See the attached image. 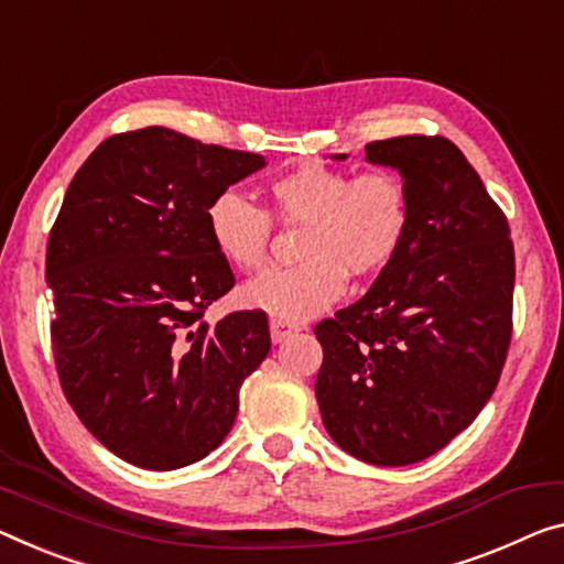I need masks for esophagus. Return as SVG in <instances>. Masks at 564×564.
Segmentation results:
<instances>
[{"instance_id":"1","label":"esophagus","mask_w":564,"mask_h":564,"mask_svg":"<svg viewBox=\"0 0 564 564\" xmlns=\"http://www.w3.org/2000/svg\"><path fill=\"white\" fill-rule=\"evenodd\" d=\"M300 330V325L288 323V319H280V317H272L270 319V333H272V343H282L288 340L290 335H294Z\"/></svg>"}]
</instances>
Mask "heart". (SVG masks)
<instances>
[{
  "mask_svg": "<svg viewBox=\"0 0 564 564\" xmlns=\"http://www.w3.org/2000/svg\"><path fill=\"white\" fill-rule=\"evenodd\" d=\"M272 212L282 224L305 227L290 270H270L245 284V305L280 319H307L345 292L348 274L383 272L401 252L411 227V196L393 171L350 176L319 163L282 173L270 184ZM206 227L219 252L241 272L270 262L272 221L237 192H221L206 209Z\"/></svg>",
  "mask_w": 564,
  "mask_h": 564,
  "instance_id": "obj_1",
  "label": "heart"
}]
</instances>
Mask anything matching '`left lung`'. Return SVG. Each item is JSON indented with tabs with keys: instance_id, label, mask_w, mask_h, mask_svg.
Here are the masks:
<instances>
[{
	"instance_id": "1",
	"label": "left lung",
	"mask_w": 564,
	"mask_h": 564,
	"mask_svg": "<svg viewBox=\"0 0 564 564\" xmlns=\"http://www.w3.org/2000/svg\"><path fill=\"white\" fill-rule=\"evenodd\" d=\"M366 161L401 173L411 227L372 288L315 327V395L343 452L405 466L469 426L499 383L512 340L514 247L507 216L446 138L368 143Z\"/></svg>"
}]
</instances>
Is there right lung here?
<instances>
[{
  "mask_svg": "<svg viewBox=\"0 0 564 564\" xmlns=\"http://www.w3.org/2000/svg\"><path fill=\"white\" fill-rule=\"evenodd\" d=\"M264 166L149 126L102 141L67 186L45 267L57 376L85 429L128 464L171 471L209 456L272 348L262 310L204 319L234 288L206 209Z\"/></svg>",
  "mask_w": 564,
  "mask_h": 564,
  "instance_id": "right-lung-1",
  "label": "right lung"
}]
</instances>
